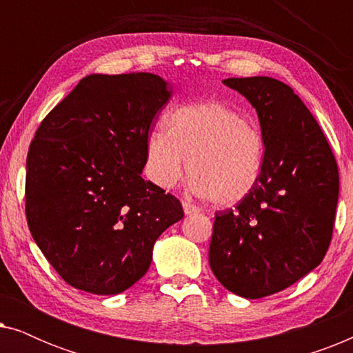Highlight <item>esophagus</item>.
<instances>
[{"mask_svg": "<svg viewBox=\"0 0 353 353\" xmlns=\"http://www.w3.org/2000/svg\"><path fill=\"white\" fill-rule=\"evenodd\" d=\"M183 210H185L186 215H192L199 212V209H197L194 204H191V202H186V201H183Z\"/></svg>", "mask_w": 353, "mask_h": 353, "instance_id": "obj_1", "label": "esophagus"}]
</instances>
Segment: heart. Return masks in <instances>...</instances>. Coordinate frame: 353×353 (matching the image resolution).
<instances>
[{
	"mask_svg": "<svg viewBox=\"0 0 353 353\" xmlns=\"http://www.w3.org/2000/svg\"><path fill=\"white\" fill-rule=\"evenodd\" d=\"M192 191L216 205L239 204L252 194L267 161L262 130L220 101L173 109L165 130H154L144 146V168L152 183L170 190L186 172Z\"/></svg>",
	"mask_w": 353,
	"mask_h": 353,
	"instance_id": "1",
	"label": "heart"
}]
</instances>
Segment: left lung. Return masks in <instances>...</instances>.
<instances>
[{
    "mask_svg": "<svg viewBox=\"0 0 353 353\" xmlns=\"http://www.w3.org/2000/svg\"><path fill=\"white\" fill-rule=\"evenodd\" d=\"M223 83L257 110L267 161L252 194L215 214L209 263L228 291L260 299L321 263L332 238L339 170L325 133L291 86L270 77Z\"/></svg>",
    "mask_w": 353,
    "mask_h": 353,
    "instance_id": "obj_1",
    "label": "left lung"
}]
</instances>
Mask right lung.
Wrapping results in <instances>:
<instances>
[{"instance_id":"1","label":"right lung","mask_w":353,"mask_h":353,"mask_svg":"<svg viewBox=\"0 0 353 353\" xmlns=\"http://www.w3.org/2000/svg\"><path fill=\"white\" fill-rule=\"evenodd\" d=\"M170 98L154 74L88 75L43 119L27 154L26 215L57 274L98 296L144 276L152 248L185 216L144 181V146Z\"/></svg>"}]
</instances>
